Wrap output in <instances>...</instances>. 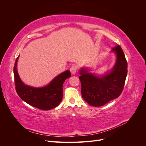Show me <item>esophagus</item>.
Listing matches in <instances>:
<instances>
[{"instance_id":"obj_1","label":"esophagus","mask_w":146,"mask_h":146,"mask_svg":"<svg viewBox=\"0 0 146 146\" xmlns=\"http://www.w3.org/2000/svg\"><path fill=\"white\" fill-rule=\"evenodd\" d=\"M77 66H76V65L72 66L70 68V71L72 75H74L75 74H76L77 72Z\"/></svg>"}]
</instances>
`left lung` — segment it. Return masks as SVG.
I'll return each mask as SVG.
<instances>
[{
    "mask_svg": "<svg viewBox=\"0 0 146 146\" xmlns=\"http://www.w3.org/2000/svg\"><path fill=\"white\" fill-rule=\"evenodd\" d=\"M116 55L113 69L99 76L82 68L79 70L83 99L90 105L101 107L114 99L122 92L127 75V62L122 48L116 46L111 51Z\"/></svg>",
    "mask_w": 146,
    "mask_h": 146,
    "instance_id": "left-lung-1",
    "label": "left lung"
}]
</instances>
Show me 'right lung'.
I'll list each match as a JSON object with an SVG mask.
<instances>
[{"instance_id": "1", "label": "right lung", "mask_w": 146, "mask_h": 146, "mask_svg": "<svg viewBox=\"0 0 146 146\" xmlns=\"http://www.w3.org/2000/svg\"><path fill=\"white\" fill-rule=\"evenodd\" d=\"M19 55L16 60L14 76L16 91L20 98L26 103L42 110H49L58 106L63 98V85L70 77L69 70L59 74L47 85L35 88L25 85L21 80L17 70V63Z\"/></svg>"}]
</instances>
